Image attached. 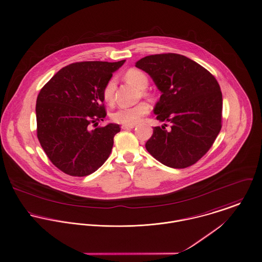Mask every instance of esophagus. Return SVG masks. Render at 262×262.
I'll return each mask as SVG.
<instances>
[{
  "instance_id": "esophagus-1",
  "label": "esophagus",
  "mask_w": 262,
  "mask_h": 262,
  "mask_svg": "<svg viewBox=\"0 0 262 262\" xmlns=\"http://www.w3.org/2000/svg\"><path fill=\"white\" fill-rule=\"evenodd\" d=\"M135 127V125H122L121 128L123 130H128V129H133Z\"/></svg>"
}]
</instances>
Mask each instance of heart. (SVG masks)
<instances>
[{
    "label": "heart",
    "mask_w": 262,
    "mask_h": 262,
    "mask_svg": "<svg viewBox=\"0 0 262 262\" xmlns=\"http://www.w3.org/2000/svg\"><path fill=\"white\" fill-rule=\"evenodd\" d=\"M124 78L127 82L133 84L134 86H136L138 89L141 90V93L143 96L146 97H150L151 94L149 92H147L145 89L148 86V77L144 72L136 69V68H131L129 70H127ZM115 90H116V81L114 78H111L104 86L103 91H102V95L103 99L105 102L107 103H111L114 100V94H115ZM149 112V106L141 102L135 106H131V107H120L117 110H115L112 115L111 118L119 124L123 125H134L136 123H138L144 115H146Z\"/></svg>",
    "instance_id": "b5f03b06"
}]
</instances>
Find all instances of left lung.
<instances>
[{"label":"left lung","instance_id":"left-lung-1","mask_svg":"<svg viewBox=\"0 0 262 262\" xmlns=\"http://www.w3.org/2000/svg\"><path fill=\"white\" fill-rule=\"evenodd\" d=\"M161 91L153 112L160 122L146 142L147 151L171 168L196 163L214 143L221 130L222 93L214 76L179 54H158L136 62Z\"/></svg>","mask_w":262,"mask_h":262}]
</instances>
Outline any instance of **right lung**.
<instances>
[{
	"label": "right lung",
	"instance_id": "1",
	"mask_svg": "<svg viewBox=\"0 0 262 262\" xmlns=\"http://www.w3.org/2000/svg\"><path fill=\"white\" fill-rule=\"evenodd\" d=\"M125 63H73L41 89L36 104L37 136L51 162L71 176H87L108 159L118 124L90 130L106 117L105 84Z\"/></svg>",
	"mask_w": 262,
	"mask_h": 262
}]
</instances>
